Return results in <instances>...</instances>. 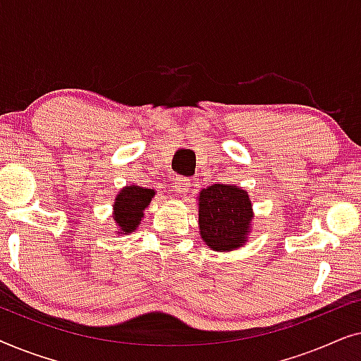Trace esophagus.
<instances>
[{"instance_id": "34e87169", "label": "esophagus", "mask_w": 361, "mask_h": 361, "mask_svg": "<svg viewBox=\"0 0 361 361\" xmlns=\"http://www.w3.org/2000/svg\"><path fill=\"white\" fill-rule=\"evenodd\" d=\"M189 187H190L189 179H185V177H177L174 192L176 194H185V192H189Z\"/></svg>"}]
</instances>
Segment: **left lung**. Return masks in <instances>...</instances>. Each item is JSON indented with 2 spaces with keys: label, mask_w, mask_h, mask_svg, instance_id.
Instances as JSON below:
<instances>
[{
  "label": "left lung",
  "mask_w": 361,
  "mask_h": 361,
  "mask_svg": "<svg viewBox=\"0 0 361 361\" xmlns=\"http://www.w3.org/2000/svg\"><path fill=\"white\" fill-rule=\"evenodd\" d=\"M253 207L248 192L230 184H214L199 192V228L214 251L240 248L250 233Z\"/></svg>",
  "instance_id": "obj_1"
}]
</instances>
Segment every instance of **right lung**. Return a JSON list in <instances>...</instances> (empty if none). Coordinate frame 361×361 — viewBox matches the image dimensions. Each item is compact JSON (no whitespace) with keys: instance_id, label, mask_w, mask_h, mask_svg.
Masks as SVG:
<instances>
[{"instance_id":"right-lung-1","label":"right lung","mask_w":361,"mask_h":361,"mask_svg":"<svg viewBox=\"0 0 361 361\" xmlns=\"http://www.w3.org/2000/svg\"><path fill=\"white\" fill-rule=\"evenodd\" d=\"M154 194V190L146 189V187H123L113 204V220L118 226V233L128 235L136 230V226L141 224V219L145 216L142 212L151 204Z\"/></svg>"}]
</instances>
